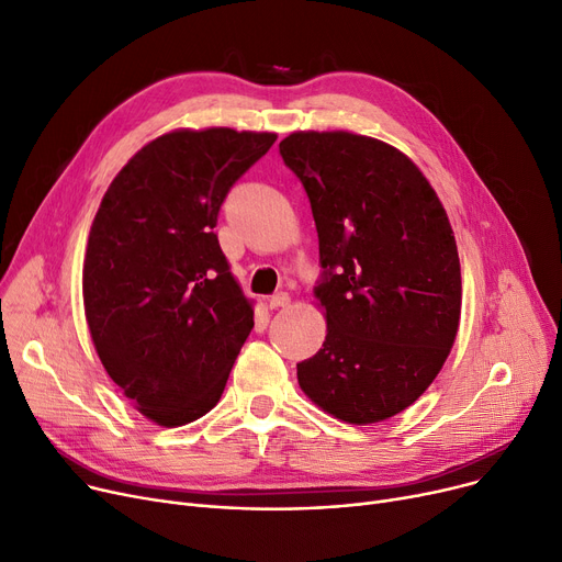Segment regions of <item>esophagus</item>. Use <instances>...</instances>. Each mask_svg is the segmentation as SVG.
Masks as SVG:
<instances>
[{"label":"esophagus","mask_w":562,"mask_h":562,"mask_svg":"<svg viewBox=\"0 0 562 562\" xmlns=\"http://www.w3.org/2000/svg\"><path fill=\"white\" fill-rule=\"evenodd\" d=\"M291 303V299H289V293L286 291H278L276 296H271V301H269V305L273 307V310H278V307H286Z\"/></svg>","instance_id":"1"}]
</instances>
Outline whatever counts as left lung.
<instances>
[{"instance_id": "left-lung-1", "label": "left lung", "mask_w": 562, "mask_h": 562, "mask_svg": "<svg viewBox=\"0 0 562 562\" xmlns=\"http://www.w3.org/2000/svg\"><path fill=\"white\" fill-rule=\"evenodd\" d=\"M280 155L312 204L323 269L314 296L328 321L299 385L341 422H385L428 390L458 335L449 216L424 172L378 138L293 132Z\"/></svg>"}]
</instances>
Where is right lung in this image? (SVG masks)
Masks as SVG:
<instances>
[{"label": "right lung", "mask_w": 562, "mask_h": 562, "mask_svg": "<svg viewBox=\"0 0 562 562\" xmlns=\"http://www.w3.org/2000/svg\"><path fill=\"white\" fill-rule=\"evenodd\" d=\"M276 138L164 134L102 198L83 259L86 321L111 380L159 426L191 424L218 403L255 326L214 227L234 182Z\"/></svg>", "instance_id": "add662e5"}]
</instances>
